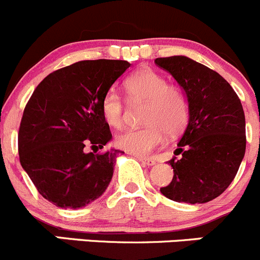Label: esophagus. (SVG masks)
<instances>
[{
	"mask_svg": "<svg viewBox=\"0 0 260 260\" xmlns=\"http://www.w3.org/2000/svg\"><path fill=\"white\" fill-rule=\"evenodd\" d=\"M136 158H138L143 164H146V166H154V164H155V160L151 158H146V156H136Z\"/></svg>",
	"mask_w": 260,
	"mask_h": 260,
	"instance_id": "34e87169",
	"label": "esophagus"
}]
</instances>
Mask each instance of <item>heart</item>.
<instances>
[{
  "label": "heart",
  "mask_w": 260,
  "mask_h": 260,
  "mask_svg": "<svg viewBox=\"0 0 260 260\" xmlns=\"http://www.w3.org/2000/svg\"><path fill=\"white\" fill-rule=\"evenodd\" d=\"M133 102H146L143 112L145 126L125 130L116 138V145L139 156L149 155L163 145L166 133L177 135L189 119V99L184 88L167 83L166 77L151 69L136 71L124 82ZM102 114L111 126L125 124V102L116 91H109L102 100Z\"/></svg>",
  "instance_id": "obj_1"
}]
</instances>
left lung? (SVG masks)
<instances>
[{
    "instance_id": "1",
    "label": "left lung",
    "mask_w": 260,
    "mask_h": 260,
    "mask_svg": "<svg viewBox=\"0 0 260 260\" xmlns=\"http://www.w3.org/2000/svg\"><path fill=\"white\" fill-rule=\"evenodd\" d=\"M189 99V120L168 161L173 179L160 192L169 200L205 204L220 196L235 178L246 148L240 99L223 77L187 56L156 58Z\"/></svg>"
}]
</instances>
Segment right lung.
<instances>
[{
    "label": "right lung",
    "mask_w": 260,
    "mask_h": 260,
    "mask_svg": "<svg viewBox=\"0 0 260 260\" xmlns=\"http://www.w3.org/2000/svg\"><path fill=\"white\" fill-rule=\"evenodd\" d=\"M130 67L126 60H81L38 84L19 127L22 168L45 200L79 209L99 199L114 174L119 150L97 153L112 138L102 100ZM89 145L96 148L86 153Z\"/></svg>",
    "instance_id": "obj_1"
}]
</instances>
